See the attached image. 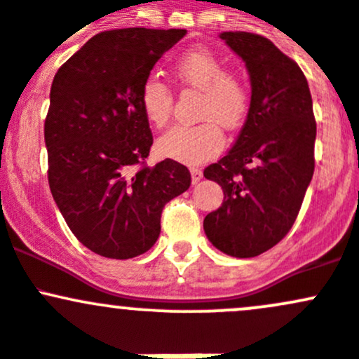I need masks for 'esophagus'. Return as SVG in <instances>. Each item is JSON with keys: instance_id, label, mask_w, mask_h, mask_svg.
<instances>
[{"instance_id": "esophagus-1", "label": "esophagus", "mask_w": 359, "mask_h": 359, "mask_svg": "<svg viewBox=\"0 0 359 359\" xmlns=\"http://www.w3.org/2000/svg\"><path fill=\"white\" fill-rule=\"evenodd\" d=\"M203 179V172L200 168H191V180L193 184H198Z\"/></svg>"}]
</instances>
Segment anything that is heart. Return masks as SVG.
Wrapping results in <instances>:
<instances>
[{"mask_svg":"<svg viewBox=\"0 0 359 359\" xmlns=\"http://www.w3.org/2000/svg\"><path fill=\"white\" fill-rule=\"evenodd\" d=\"M175 74L184 85L201 90L198 125H177L158 140L161 156L184 165H198L217 156L224 147L226 128L243 125L250 111V90L240 74L227 71L226 62L206 48L184 53L175 64ZM140 107L154 126L166 125L173 109V93L156 78H149L140 88Z\"/></svg>","mask_w":359,"mask_h":359,"instance_id":"obj_1","label":"heart"}]
</instances>
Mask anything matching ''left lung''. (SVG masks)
<instances>
[{"mask_svg":"<svg viewBox=\"0 0 359 359\" xmlns=\"http://www.w3.org/2000/svg\"><path fill=\"white\" fill-rule=\"evenodd\" d=\"M220 38L243 59L252 99L233 149L203 172L224 191L203 227L220 252L248 259L280 243L299 215L314 173L316 121L306 76L273 41L243 31Z\"/></svg>","mask_w":359,"mask_h":359,"instance_id":"8db88e82","label":"left lung"}]
</instances>
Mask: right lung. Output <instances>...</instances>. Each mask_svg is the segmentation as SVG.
<instances>
[{
	"instance_id": "add662e5",
	"label": "right lung",
	"mask_w": 359,
	"mask_h": 359,
	"mask_svg": "<svg viewBox=\"0 0 359 359\" xmlns=\"http://www.w3.org/2000/svg\"><path fill=\"white\" fill-rule=\"evenodd\" d=\"M186 29L104 31L57 71L45 119L48 184L76 238L107 259L156 243L165 205L191 186L187 166L146 165L153 146L140 88Z\"/></svg>"
}]
</instances>
